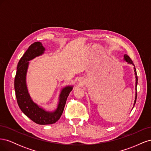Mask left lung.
<instances>
[{"mask_svg":"<svg viewBox=\"0 0 151 151\" xmlns=\"http://www.w3.org/2000/svg\"><path fill=\"white\" fill-rule=\"evenodd\" d=\"M124 60L126 61L128 63H130V64L133 65L134 66V72H135V79H136V82H135V101H134V105L136 103V99H137V83H138V78H137V72H136V68L135 67V65L134 64L133 62L131 60V58L129 57V56H128L127 55H124ZM133 107V108H134Z\"/></svg>","mask_w":151,"mask_h":151,"instance_id":"1","label":"left lung"}]
</instances>
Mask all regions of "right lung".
Instances as JSON below:
<instances>
[{"instance_id": "1", "label": "right lung", "mask_w": 151, "mask_h": 151, "mask_svg": "<svg viewBox=\"0 0 151 151\" xmlns=\"http://www.w3.org/2000/svg\"><path fill=\"white\" fill-rule=\"evenodd\" d=\"M45 48L39 42L31 44L18 62L14 79V89L17 102L21 110L30 119L39 125L53 124L57 122L64 109L67 98L73 89L72 86L63 88L60 95L57 109L48 111L34 103L28 93L26 85V74L29 61L44 53Z\"/></svg>"}]
</instances>
